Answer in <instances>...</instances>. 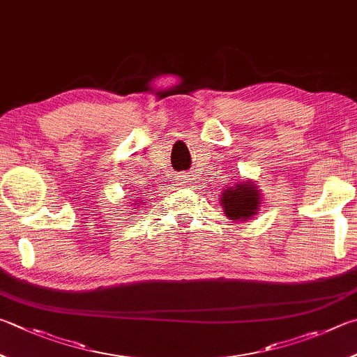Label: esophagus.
Segmentation results:
<instances>
[{"instance_id": "obj_1", "label": "esophagus", "mask_w": 357, "mask_h": 357, "mask_svg": "<svg viewBox=\"0 0 357 357\" xmlns=\"http://www.w3.org/2000/svg\"><path fill=\"white\" fill-rule=\"evenodd\" d=\"M190 174H187V173H183V174H181V176H179V181H181V184H189L190 183Z\"/></svg>"}]
</instances>
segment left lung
I'll return each mask as SVG.
<instances>
[{
  "label": "left lung",
  "instance_id": "1",
  "mask_svg": "<svg viewBox=\"0 0 357 357\" xmlns=\"http://www.w3.org/2000/svg\"><path fill=\"white\" fill-rule=\"evenodd\" d=\"M257 189L252 184L241 183L231 185L229 189H225L222 195V206L223 212L231 220H246L257 213L259 209V198Z\"/></svg>",
  "mask_w": 357,
  "mask_h": 357
}]
</instances>
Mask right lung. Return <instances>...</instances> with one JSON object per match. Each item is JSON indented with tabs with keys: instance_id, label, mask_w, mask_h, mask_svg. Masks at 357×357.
<instances>
[{
	"instance_id": "add662e5",
	"label": "right lung",
	"mask_w": 357,
	"mask_h": 357,
	"mask_svg": "<svg viewBox=\"0 0 357 357\" xmlns=\"http://www.w3.org/2000/svg\"><path fill=\"white\" fill-rule=\"evenodd\" d=\"M137 204H139V203H137Z\"/></svg>"
}]
</instances>
